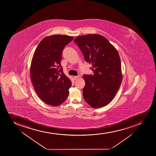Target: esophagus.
Masks as SVG:
<instances>
[{
	"instance_id": "1",
	"label": "esophagus",
	"mask_w": 156,
	"mask_h": 156,
	"mask_svg": "<svg viewBox=\"0 0 156 156\" xmlns=\"http://www.w3.org/2000/svg\"><path fill=\"white\" fill-rule=\"evenodd\" d=\"M80 77V76H74V79L75 80L76 79H78V78H79V77Z\"/></svg>"
}]
</instances>
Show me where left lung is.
<instances>
[{
	"label": "left lung",
	"mask_w": 156,
	"mask_h": 156,
	"mask_svg": "<svg viewBox=\"0 0 156 156\" xmlns=\"http://www.w3.org/2000/svg\"><path fill=\"white\" fill-rule=\"evenodd\" d=\"M74 42L86 62L92 65L94 74L83 76V95L93 108L108 105L115 96L122 79L120 57L117 50L104 36L89 34L78 36Z\"/></svg>",
	"instance_id": "1"
}]
</instances>
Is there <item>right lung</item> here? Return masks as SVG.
<instances>
[{"label": "right lung", "mask_w": 156, "mask_h": 156, "mask_svg": "<svg viewBox=\"0 0 156 156\" xmlns=\"http://www.w3.org/2000/svg\"><path fill=\"white\" fill-rule=\"evenodd\" d=\"M73 39L60 34L44 37L32 58L30 74L34 90L44 102L52 106L62 104L69 94L72 82L63 73L60 61L63 48Z\"/></svg>", "instance_id": "add662e5"}]
</instances>
